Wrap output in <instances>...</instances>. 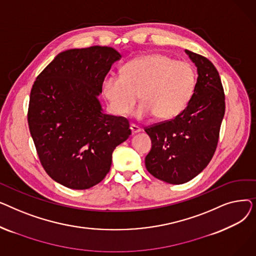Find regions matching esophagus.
I'll return each mask as SVG.
<instances>
[{
	"mask_svg": "<svg viewBox=\"0 0 256 256\" xmlns=\"http://www.w3.org/2000/svg\"><path fill=\"white\" fill-rule=\"evenodd\" d=\"M130 130L132 134H138L141 132V128L136 124H130Z\"/></svg>",
	"mask_w": 256,
	"mask_h": 256,
	"instance_id": "34e87169",
	"label": "esophagus"
}]
</instances>
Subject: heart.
<instances>
[{"mask_svg":"<svg viewBox=\"0 0 256 256\" xmlns=\"http://www.w3.org/2000/svg\"><path fill=\"white\" fill-rule=\"evenodd\" d=\"M195 85L196 74L191 64L154 52L128 61L119 76H106L102 91L116 115H130L140 94L143 104L136 114L138 119L156 115L167 120L186 109Z\"/></svg>","mask_w":256,"mask_h":256,"instance_id":"heart-1","label":"heart"}]
</instances>
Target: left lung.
Here are the masks:
<instances>
[{
	"label": "left lung",
	"mask_w": 256,
	"mask_h": 256,
	"mask_svg": "<svg viewBox=\"0 0 256 256\" xmlns=\"http://www.w3.org/2000/svg\"><path fill=\"white\" fill-rule=\"evenodd\" d=\"M184 52L197 67L192 98L174 119L145 128L152 144L145 158L146 169L172 184L188 182L208 165L225 113L224 91L216 67L204 56Z\"/></svg>",
	"instance_id": "left-lung-1"
}]
</instances>
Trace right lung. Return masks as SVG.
<instances>
[{
    "instance_id": "1",
    "label": "right lung",
    "mask_w": 256,
    "mask_h": 256,
    "mask_svg": "<svg viewBox=\"0 0 256 256\" xmlns=\"http://www.w3.org/2000/svg\"><path fill=\"white\" fill-rule=\"evenodd\" d=\"M120 59L109 46L67 50L32 87L28 122L39 160L54 180L70 189L100 182L114 150L132 134L128 119L106 114L98 100L106 74Z\"/></svg>"
}]
</instances>
